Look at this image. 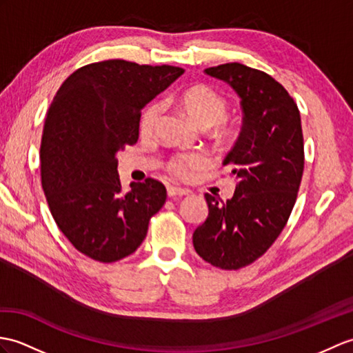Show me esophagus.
Segmentation results:
<instances>
[{"label": "esophagus", "mask_w": 353, "mask_h": 353, "mask_svg": "<svg viewBox=\"0 0 353 353\" xmlns=\"http://www.w3.org/2000/svg\"><path fill=\"white\" fill-rule=\"evenodd\" d=\"M167 194H168V196H182V195H188V194H190V191L185 190V188L168 186V188H167Z\"/></svg>", "instance_id": "1"}]
</instances>
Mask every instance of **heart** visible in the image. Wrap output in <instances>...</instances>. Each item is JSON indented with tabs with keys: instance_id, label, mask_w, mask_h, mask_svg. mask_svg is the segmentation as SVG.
Wrapping results in <instances>:
<instances>
[{
	"instance_id": "obj_1",
	"label": "heart",
	"mask_w": 353,
	"mask_h": 353,
	"mask_svg": "<svg viewBox=\"0 0 353 353\" xmlns=\"http://www.w3.org/2000/svg\"><path fill=\"white\" fill-rule=\"evenodd\" d=\"M179 105L182 106L188 116L196 126L203 129L214 126V134L218 139H225L232 135L233 128L227 121V102L223 96L214 88L208 85H194L179 96ZM162 114V103L153 101L143 110L139 116V134L149 137L157 129L159 117ZM209 163L208 154L203 152L177 153L171 157L165 168L171 174L186 179L190 177L195 170L206 167Z\"/></svg>"
}]
</instances>
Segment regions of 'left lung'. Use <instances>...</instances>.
<instances>
[{
  "label": "left lung",
  "mask_w": 353,
  "mask_h": 353,
  "mask_svg": "<svg viewBox=\"0 0 353 353\" xmlns=\"http://www.w3.org/2000/svg\"><path fill=\"white\" fill-rule=\"evenodd\" d=\"M204 72L239 94L243 126L224 159L236 191L225 203L204 194L209 215L192 243L208 263L236 270L263 256L288 224L304 173V135L296 102L268 73L241 63Z\"/></svg>",
  "instance_id": "8db88e82"
}]
</instances>
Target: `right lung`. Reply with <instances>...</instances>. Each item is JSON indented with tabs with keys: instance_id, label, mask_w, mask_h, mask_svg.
<instances>
[{
	"instance_id": "right-lung-1",
	"label": "right lung",
	"mask_w": 353,
	"mask_h": 353,
	"mask_svg": "<svg viewBox=\"0 0 353 353\" xmlns=\"http://www.w3.org/2000/svg\"><path fill=\"white\" fill-rule=\"evenodd\" d=\"M182 73L168 64L92 63L73 72L49 105L42 188L57 225L87 257L112 263L130 256L165 203V186L152 177L121 192L116 154L138 141L143 106Z\"/></svg>"
}]
</instances>
